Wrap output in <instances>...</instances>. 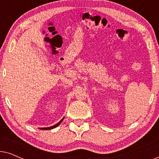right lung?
<instances>
[{
  "mask_svg": "<svg viewBox=\"0 0 159 159\" xmlns=\"http://www.w3.org/2000/svg\"><path fill=\"white\" fill-rule=\"evenodd\" d=\"M63 119H64V118H63L58 123H57L56 124V125H53V126H51V127H45V128H40V129H45V130H47V129H53V128H56V127H58V125H60L61 123V121H63Z\"/></svg>",
  "mask_w": 159,
  "mask_h": 159,
  "instance_id": "right-lung-1",
  "label": "right lung"
}]
</instances>
